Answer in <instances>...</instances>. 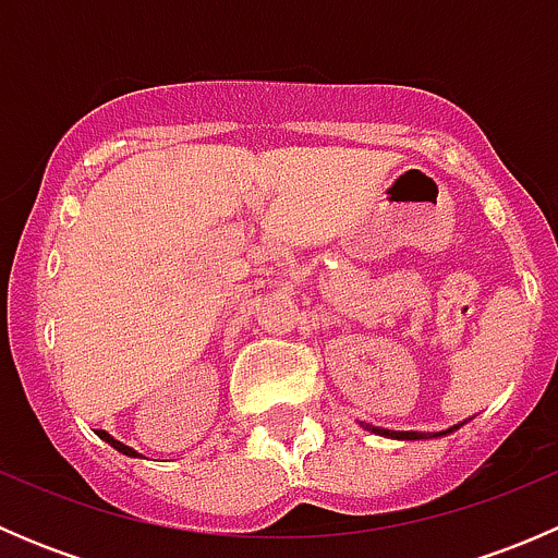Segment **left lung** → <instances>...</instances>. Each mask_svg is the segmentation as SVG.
I'll list each match as a JSON object with an SVG mask.
<instances>
[{
    "label": "left lung",
    "mask_w": 558,
    "mask_h": 558,
    "mask_svg": "<svg viewBox=\"0 0 558 558\" xmlns=\"http://www.w3.org/2000/svg\"><path fill=\"white\" fill-rule=\"evenodd\" d=\"M362 426L367 432H373V435L391 437V440H429V437H442V435H448V432L459 429V424H456L448 432H435V435H426V432H391V429H380V426H369V424H362Z\"/></svg>",
    "instance_id": "8db88e82"
}]
</instances>
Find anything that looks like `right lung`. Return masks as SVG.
Here are the masks:
<instances>
[{
  "label": "right lung",
  "instance_id": "add662e5",
  "mask_svg": "<svg viewBox=\"0 0 558 558\" xmlns=\"http://www.w3.org/2000/svg\"><path fill=\"white\" fill-rule=\"evenodd\" d=\"M97 435H99V437H102V440L107 442V446H110V448H116V451H118V453H123V456H132V459H134V456H140L137 451H134V448H129V446H123V442L112 440V437H110V435H107V432H97Z\"/></svg>",
  "mask_w": 558,
  "mask_h": 558
}]
</instances>
